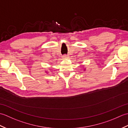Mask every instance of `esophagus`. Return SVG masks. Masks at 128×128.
<instances>
[{"label":"esophagus","mask_w":128,"mask_h":128,"mask_svg":"<svg viewBox=\"0 0 128 128\" xmlns=\"http://www.w3.org/2000/svg\"><path fill=\"white\" fill-rule=\"evenodd\" d=\"M69 58V56L68 55H64L62 56V58L63 59H68Z\"/></svg>","instance_id":"esophagus-1"}]
</instances>
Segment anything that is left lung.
I'll use <instances>...</instances> for the list:
<instances>
[{"label": "left lung", "instance_id": "8db88e82", "mask_svg": "<svg viewBox=\"0 0 128 128\" xmlns=\"http://www.w3.org/2000/svg\"><path fill=\"white\" fill-rule=\"evenodd\" d=\"M84 70H85V69H84Z\"/></svg>", "mask_w": 128, "mask_h": 128}]
</instances>
